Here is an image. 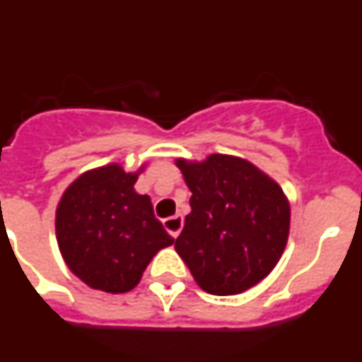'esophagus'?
Wrapping results in <instances>:
<instances>
[{"label":"esophagus","instance_id":"obj_1","mask_svg":"<svg viewBox=\"0 0 362 362\" xmlns=\"http://www.w3.org/2000/svg\"><path fill=\"white\" fill-rule=\"evenodd\" d=\"M163 226L166 228V232L170 233L172 238H177L179 232H181V228H183V216H179V214H175V216L172 217H166V219H163Z\"/></svg>","mask_w":362,"mask_h":362}]
</instances>
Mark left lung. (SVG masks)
Segmentation results:
<instances>
[{
	"instance_id": "8db88e82",
	"label": "left lung",
	"mask_w": 362,
	"mask_h": 362,
	"mask_svg": "<svg viewBox=\"0 0 362 362\" xmlns=\"http://www.w3.org/2000/svg\"><path fill=\"white\" fill-rule=\"evenodd\" d=\"M190 188V214L175 250L214 296L255 286L279 263L290 233V201L254 163L228 153L175 159Z\"/></svg>"
}]
</instances>
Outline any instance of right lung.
<instances>
[{"label": "right lung", "mask_w": 362, "mask_h": 362, "mask_svg": "<svg viewBox=\"0 0 362 362\" xmlns=\"http://www.w3.org/2000/svg\"><path fill=\"white\" fill-rule=\"evenodd\" d=\"M136 172L108 163L83 172L56 209L63 261L90 288L124 293L136 288L152 257L174 243L156 219L148 196L137 194Z\"/></svg>", "instance_id": "add662e5"}]
</instances>
